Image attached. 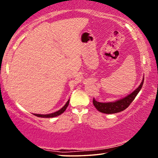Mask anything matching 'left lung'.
<instances>
[{"mask_svg": "<svg viewBox=\"0 0 158 158\" xmlns=\"http://www.w3.org/2000/svg\"><path fill=\"white\" fill-rule=\"evenodd\" d=\"M144 83V79L142 80L141 84L139 87L136 89L135 91H133L131 94L127 96L125 98L120 99L115 101V102H109V103H101L98 101H96L95 99H93V103L94 106L96 108V109L101 113L103 114H116L124 111L126 109L131 103L135 100V97L137 96L138 93L140 91Z\"/></svg>", "mask_w": 158, "mask_h": 158, "instance_id": "left-lung-1", "label": "left lung"}]
</instances>
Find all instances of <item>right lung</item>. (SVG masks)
I'll list each match as a JSON object with an SVG mask.
<instances>
[{"label": "right lung", "mask_w": 158, "mask_h": 158, "mask_svg": "<svg viewBox=\"0 0 158 158\" xmlns=\"http://www.w3.org/2000/svg\"><path fill=\"white\" fill-rule=\"evenodd\" d=\"M69 101H70V99H69V100L68 101V102L66 103V104L64 105L61 109H60L59 111L55 112V113H52V114H34V115L38 116V117H43V118L55 117V116H57L60 115V114H62L64 111H65L67 107H68V105H69Z\"/></svg>", "instance_id": "obj_1"}]
</instances>
